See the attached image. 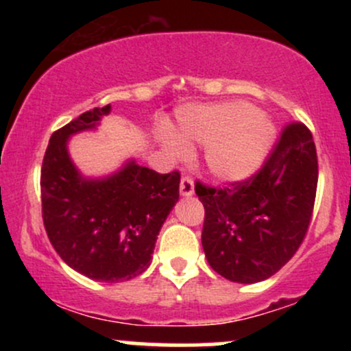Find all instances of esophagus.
I'll list each match as a JSON object with an SVG mask.
<instances>
[{
	"label": "esophagus",
	"instance_id": "esophagus-1",
	"mask_svg": "<svg viewBox=\"0 0 351 351\" xmlns=\"http://www.w3.org/2000/svg\"><path fill=\"white\" fill-rule=\"evenodd\" d=\"M180 195L186 196V198H188V196L195 195V183H193V180L189 178V176H183V178H181Z\"/></svg>",
	"mask_w": 351,
	"mask_h": 351
}]
</instances>
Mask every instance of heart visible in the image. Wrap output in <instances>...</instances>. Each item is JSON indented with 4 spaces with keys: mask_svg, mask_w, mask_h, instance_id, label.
<instances>
[{
    "mask_svg": "<svg viewBox=\"0 0 351 351\" xmlns=\"http://www.w3.org/2000/svg\"><path fill=\"white\" fill-rule=\"evenodd\" d=\"M274 138L271 122L247 102L181 108L173 136L163 140L171 158H183L189 145H208V170L224 181H243L264 162Z\"/></svg>",
    "mask_w": 351,
    "mask_h": 351,
    "instance_id": "1",
    "label": "heart"
}]
</instances>
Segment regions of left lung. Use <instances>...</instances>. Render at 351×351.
Here are the masks:
<instances>
[{
	"mask_svg": "<svg viewBox=\"0 0 351 351\" xmlns=\"http://www.w3.org/2000/svg\"><path fill=\"white\" fill-rule=\"evenodd\" d=\"M317 150L304 123H289L264 167L245 181L211 188L196 181L204 206L201 243L224 279L254 284L284 267L304 241L315 203Z\"/></svg>",
	"mask_w": 351,
	"mask_h": 351,
	"instance_id": "obj_1",
	"label": "left lung"
}]
</instances>
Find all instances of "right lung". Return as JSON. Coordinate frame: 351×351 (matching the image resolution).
<instances>
[{
	"mask_svg": "<svg viewBox=\"0 0 351 351\" xmlns=\"http://www.w3.org/2000/svg\"><path fill=\"white\" fill-rule=\"evenodd\" d=\"M110 106L84 112L52 134L41 170L43 219L56 252L97 282H123L150 265L156 237L180 198V173L167 175L128 160L104 178H86L67 142L97 128Z\"/></svg>",
	"mask_w": 351,
	"mask_h": 351,
	"instance_id": "add662e5",
	"label": "right lung"
}]
</instances>
